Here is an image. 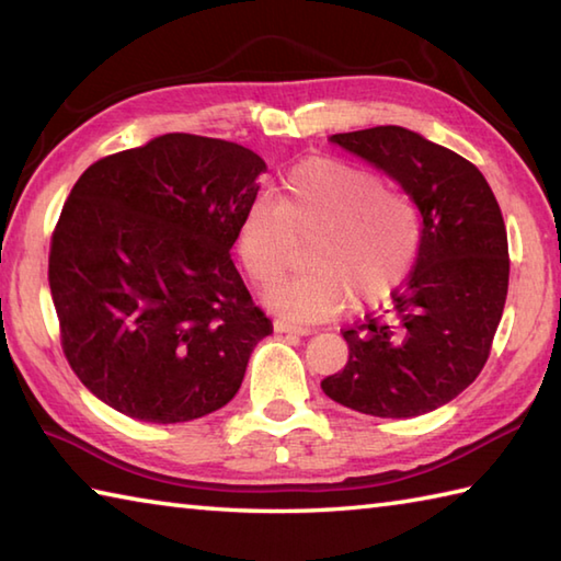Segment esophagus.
<instances>
[{"instance_id": "34e87169", "label": "esophagus", "mask_w": 561, "mask_h": 561, "mask_svg": "<svg viewBox=\"0 0 561 561\" xmlns=\"http://www.w3.org/2000/svg\"><path fill=\"white\" fill-rule=\"evenodd\" d=\"M273 329L278 331V334H295V336H310V329L307 327H297V324H290V322H283V319H278V322H273Z\"/></svg>"}]
</instances>
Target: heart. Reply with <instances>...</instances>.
Here are the masks:
<instances>
[{
	"instance_id": "1",
	"label": "heart",
	"mask_w": 561,
	"mask_h": 561,
	"mask_svg": "<svg viewBox=\"0 0 561 561\" xmlns=\"http://www.w3.org/2000/svg\"><path fill=\"white\" fill-rule=\"evenodd\" d=\"M302 276L266 290L268 310L293 322L334 319L356 300L390 297L416 264L421 220L402 191L375 171L314 157L285 174L278 203L251 201L237 225V254L249 278L268 285L310 244Z\"/></svg>"
}]
</instances>
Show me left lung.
Here are the masks:
<instances>
[{
	"label": "left lung",
	"instance_id": "obj_1",
	"mask_svg": "<svg viewBox=\"0 0 561 561\" xmlns=\"http://www.w3.org/2000/svg\"><path fill=\"white\" fill-rule=\"evenodd\" d=\"M394 179L421 215L414 271L380 314L346 329V368L322 380L360 414L411 419L448 404L489 358L508 293L501 208L472 162L399 125L331 135Z\"/></svg>",
	"mask_w": 561,
	"mask_h": 561
}]
</instances>
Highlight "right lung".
Segmentation results:
<instances>
[{
    "mask_svg": "<svg viewBox=\"0 0 561 561\" xmlns=\"http://www.w3.org/2000/svg\"><path fill=\"white\" fill-rule=\"evenodd\" d=\"M266 162L169 133L91 164L57 220L48 280L87 390L147 424L222 409L273 327L232 264Z\"/></svg>",
    "mask_w": 561,
    "mask_h": 561,
    "instance_id": "add662e5",
    "label": "right lung"
}]
</instances>
